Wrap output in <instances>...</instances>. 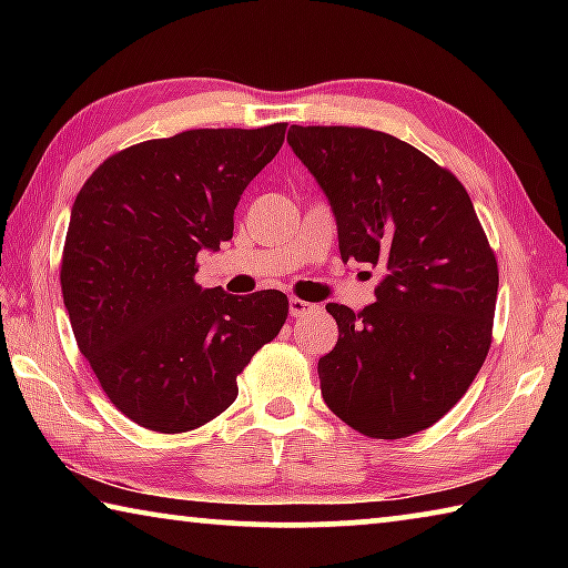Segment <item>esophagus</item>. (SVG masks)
Here are the masks:
<instances>
[{"instance_id":"obj_1","label":"esophagus","mask_w":568,"mask_h":568,"mask_svg":"<svg viewBox=\"0 0 568 568\" xmlns=\"http://www.w3.org/2000/svg\"><path fill=\"white\" fill-rule=\"evenodd\" d=\"M311 303H305V301H301V297H291V315L293 318H303L305 313H311Z\"/></svg>"}]
</instances>
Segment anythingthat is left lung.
Instances as JSON below:
<instances>
[{"instance_id": "8db88e82", "label": "left lung", "mask_w": 568, "mask_h": 568, "mask_svg": "<svg viewBox=\"0 0 568 568\" xmlns=\"http://www.w3.org/2000/svg\"><path fill=\"white\" fill-rule=\"evenodd\" d=\"M287 142L338 223L343 263L386 275L376 303H328L338 343L321 393L368 438L426 430L464 398L491 348L498 263L454 172L388 132L293 124Z\"/></svg>"}]
</instances>
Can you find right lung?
<instances>
[{
	"instance_id": "right-lung-1",
	"label": "right lung",
	"mask_w": 568,
	"mask_h": 568,
	"mask_svg": "<svg viewBox=\"0 0 568 568\" xmlns=\"http://www.w3.org/2000/svg\"><path fill=\"white\" fill-rule=\"evenodd\" d=\"M287 122L185 130L114 152L84 182L60 283L77 348L130 420L187 434L237 398V376L281 333L287 295L195 283L197 253L233 237L240 195Z\"/></svg>"
}]
</instances>
